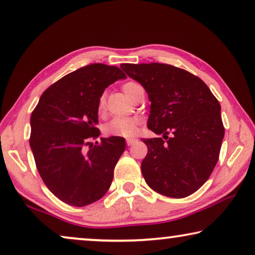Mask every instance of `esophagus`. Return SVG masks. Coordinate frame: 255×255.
Wrapping results in <instances>:
<instances>
[{
    "mask_svg": "<svg viewBox=\"0 0 255 255\" xmlns=\"http://www.w3.org/2000/svg\"><path fill=\"white\" fill-rule=\"evenodd\" d=\"M135 141H136L135 138H127L126 139V143H127V145H131L132 143H135Z\"/></svg>",
    "mask_w": 255,
    "mask_h": 255,
    "instance_id": "esophagus-1",
    "label": "esophagus"
}]
</instances>
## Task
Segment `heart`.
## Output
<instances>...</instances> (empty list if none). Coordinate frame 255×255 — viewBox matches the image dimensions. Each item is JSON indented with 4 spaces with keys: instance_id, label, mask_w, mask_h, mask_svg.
Instances as JSON below:
<instances>
[{
    "instance_id": "obj_1",
    "label": "heart",
    "mask_w": 255,
    "mask_h": 255,
    "mask_svg": "<svg viewBox=\"0 0 255 255\" xmlns=\"http://www.w3.org/2000/svg\"><path fill=\"white\" fill-rule=\"evenodd\" d=\"M137 88H141V85L135 83V82H128V83L124 84L123 90L126 93L128 98H131ZM104 106H105V98L102 97V98L99 99L98 104L99 110H103ZM104 130H105L106 134L110 136H117V137H131V136H135L137 134L138 120L136 119V118L131 117H116L105 125Z\"/></svg>"
}]
</instances>
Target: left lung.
Masks as SVG:
<instances>
[{"mask_svg": "<svg viewBox=\"0 0 255 255\" xmlns=\"http://www.w3.org/2000/svg\"><path fill=\"white\" fill-rule=\"evenodd\" d=\"M121 69L148 92V128L163 137L143 138L141 164L150 188L181 199L198 191L220 157L224 126L221 105L207 84L187 70L165 63H123Z\"/></svg>", "mask_w": 255, "mask_h": 255, "instance_id": "8db88e82", "label": "left lung"}]
</instances>
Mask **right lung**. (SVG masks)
<instances>
[{"mask_svg": "<svg viewBox=\"0 0 255 255\" xmlns=\"http://www.w3.org/2000/svg\"><path fill=\"white\" fill-rule=\"evenodd\" d=\"M126 78L121 69L92 63L66 75L42 93L31 114L30 146L38 172L57 199L84 207L102 199L126 149L124 137L100 134L98 104L105 89Z\"/></svg>", "mask_w": 255, "mask_h": 255, "instance_id": "obj_1", "label": "right lung"}]
</instances>
